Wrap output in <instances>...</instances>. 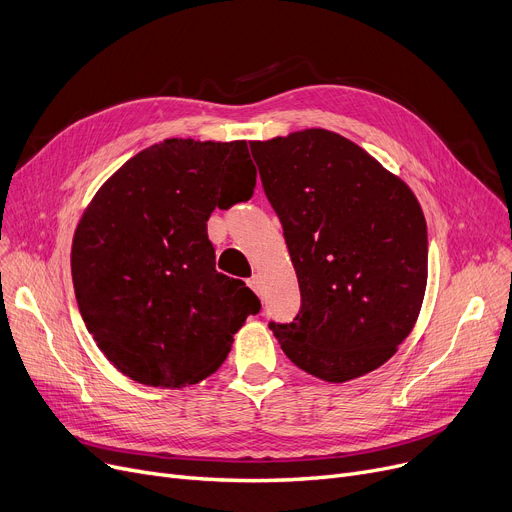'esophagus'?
Wrapping results in <instances>:
<instances>
[{"label": "esophagus", "mask_w": 512, "mask_h": 512, "mask_svg": "<svg viewBox=\"0 0 512 512\" xmlns=\"http://www.w3.org/2000/svg\"><path fill=\"white\" fill-rule=\"evenodd\" d=\"M249 286H251V290H255L257 294H259V290H261V278L255 274L253 278H249V282H247Z\"/></svg>", "instance_id": "esophagus-1"}]
</instances>
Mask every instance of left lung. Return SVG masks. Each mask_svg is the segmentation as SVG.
<instances>
[{"mask_svg": "<svg viewBox=\"0 0 512 512\" xmlns=\"http://www.w3.org/2000/svg\"><path fill=\"white\" fill-rule=\"evenodd\" d=\"M249 145L301 288L297 317L270 324L282 351L334 384L378 369L423 303L419 201L359 145L324 128Z\"/></svg>", "mask_w": 512, "mask_h": 512, "instance_id": "obj_1", "label": "left lung"}]
</instances>
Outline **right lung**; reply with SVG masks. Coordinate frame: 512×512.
I'll return each mask as SVG.
<instances>
[{
	"label": "right lung",
	"mask_w": 512,
	"mask_h": 512,
	"mask_svg": "<svg viewBox=\"0 0 512 512\" xmlns=\"http://www.w3.org/2000/svg\"><path fill=\"white\" fill-rule=\"evenodd\" d=\"M245 141L168 139L128 159L80 218L72 282L101 353L145 386H191L218 369L261 303L215 272L207 220L253 197Z\"/></svg>",
	"instance_id": "add662e5"
}]
</instances>
